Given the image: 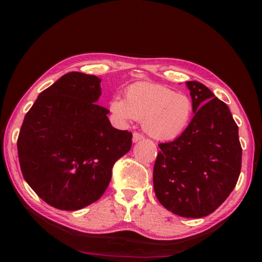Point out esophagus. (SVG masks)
<instances>
[{"mask_svg": "<svg viewBox=\"0 0 262 262\" xmlns=\"http://www.w3.org/2000/svg\"><path fill=\"white\" fill-rule=\"evenodd\" d=\"M142 140H144V136L142 134H140V133L135 132L134 134H133V142H134V143H137V142H140Z\"/></svg>", "mask_w": 262, "mask_h": 262, "instance_id": "34e87169", "label": "esophagus"}]
</instances>
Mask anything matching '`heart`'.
<instances>
[{"label":"heart","instance_id":"heart-1","mask_svg":"<svg viewBox=\"0 0 262 262\" xmlns=\"http://www.w3.org/2000/svg\"><path fill=\"white\" fill-rule=\"evenodd\" d=\"M110 110L119 120H142L144 130L158 141H172L186 132L193 116L191 98L153 82L127 88L126 100L116 97Z\"/></svg>","mask_w":262,"mask_h":262}]
</instances>
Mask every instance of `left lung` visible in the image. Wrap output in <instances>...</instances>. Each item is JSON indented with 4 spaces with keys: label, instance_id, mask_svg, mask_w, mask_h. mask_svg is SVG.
I'll return each instance as SVG.
<instances>
[{
    "label": "left lung",
    "instance_id": "8db88e82",
    "mask_svg": "<svg viewBox=\"0 0 262 262\" xmlns=\"http://www.w3.org/2000/svg\"><path fill=\"white\" fill-rule=\"evenodd\" d=\"M186 84L194 116L182 135L159 145L153 185L164 208L199 219L219 208L234 189L242 148L229 107L203 83Z\"/></svg>",
    "mask_w": 262,
    "mask_h": 262
}]
</instances>
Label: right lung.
I'll return each instance as SVG.
<instances>
[{
  "instance_id": "1",
  "label": "right lung",
  "mask_w": 262,
  "mask_h": 262,
  "mask_svg": "<svg viewBox=\"0 0 262 262\" xmlns=\"http://www.w3.org/2000/svg\"><path fill=\"white\" fill-rule=\"evenodd\" d=\"M101 79L80 72L39 94L22 122L18 155L25 180L43 202L79 210L97 202L115 162L132 147V133L116 129L97 104Z\"/></svg>"
}]
</instances>
